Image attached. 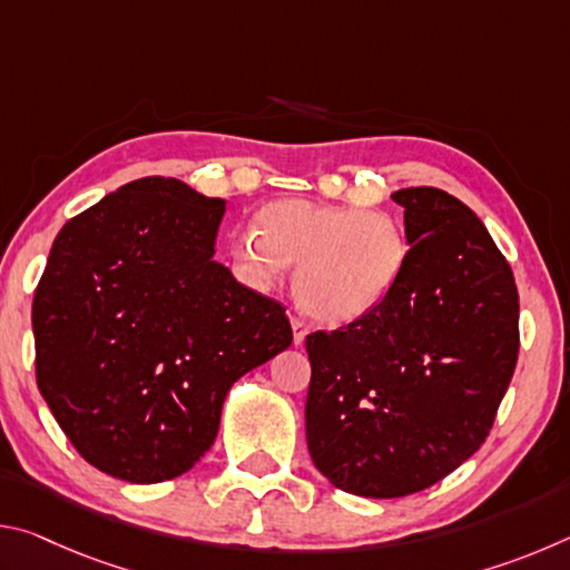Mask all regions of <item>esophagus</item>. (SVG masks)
Segmentation results:
<instances>
[{
    "label": "esophagus",
    "mask_w": 570,
    "mask_h": 570,
    "mask_svg": "<svg viewBox=\"0 0 570 570\" xmlns=\"http://www.w3.org/2000/svg\"><path fill=\"white\" fill-rule=\"evenodd\" d=\"M292 326H294V344H302L308 334V324L304 320H298V316H294Z\"/></svg>",
    "instance_id": "obj_1"
}]
</instances>
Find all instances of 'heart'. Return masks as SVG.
I'll use <instances>...</instances> for the list:
<instances>
[{
	"mask_svg": "<svg viewBox=\"0 0 570 570\" xmlns=\"http://www.w3.org/2000/svg\"><path fill=\"white\" fill-rule=\"evenodd\" d=\"M258 230L234 238L230 256L250 286H268L294 268L298 306L330 324L372 314L407 264L402 226L382 210L288 198L262 208Z\"/></svg>",
	"mask_w": 570,
	"mask_h": 570,
	"instance_id": "heart-1",
	"label": "heart"
}]
</instances>
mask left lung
Wrapping results in <instances>:
<instances>
[{"instance_id":"left-lung-1","label":"left lung","mask_w":570,"mask_h":570,"mask_svg":"<svg viewBox=\"0 0 570 570\" xmlns=\"http://www.w3.org/2000/svg\"><path fill=\"white\" fill-rule=\"evenodd\" d=\"M407 264L362 320L306 336V445L346 493L402 498L435 485L493 428L518 362L513 268L450 193H392Z\"/></svg>"}]
</instances>
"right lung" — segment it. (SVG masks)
<instances>
[{
    "mask_svg": "<svg viewBox=\"0 0 570 570\" xmlns=\"http://www.w3.org/2000/svg\"><path fill=\"white\" fill-rule=\"evenodd\" d=\"M226 204L140 178L67 220L35 288L37 387L80 455L128 482L190 470L238 377L292 344L286 308L214 244Z\"/></svg>",
    "mask_w": 570,
    "mask_h": 570,
    "instance_id": "right-lung-1",
    "label": "right lung"
}]
</instances>
